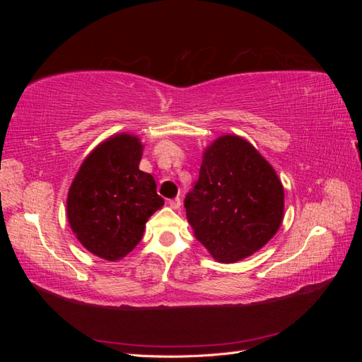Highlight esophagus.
<instances>
[{
    "mask_svg": "<svg viewBox=\"0 0 362 362\" xmlns=\"http://www.w3.org/2000/svg\"><path fill=\"white\" fill-rule=\"evenodd\" d=\"M169 205H170V208H173V210H178V208L181 206V199L180 198L169 199Z\"/></svg>",
    "mask_w": 362,
    "mask_h": 362,
    "instance_id": "1",
    "label": "esophagus"
}]
</instances>
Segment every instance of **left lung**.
<instances>
[{
  "mask_svg": "<svg viewBox=\"0 0 362 362\" xmlns=\"http://www.w3.org/2000/svg\"><path fill=\"white\" fill-rule=\"evenodd\" d=\"M194 235L221 262L254 254L276 234L284 187L249 141L222 136L204 152L199 180L184 199Z\"/></svg>",
  "mask_w": 362,
  "mask_h": 362,
  "instance_id": "left-lung-1",
  "label": "left lung"
}]
</instances>
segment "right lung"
<instances>
[{"instance_id":"add662e5","label":"right lung","mask_w":362,"mask_h":362,"mask_svg":"<svg viewBox=\"0 0 362 362\" xmlns=\"http://www.w3.org/2000/svg\"><path fill=\"white\" fill-rule=\"evenodd\" d=\"M137 137L107 139L83 161L68 194V218L80 243L108 261L124 258L141 240L148 218L164 205L151 173L139 163Z\"/></svg>"}]
</instances>
